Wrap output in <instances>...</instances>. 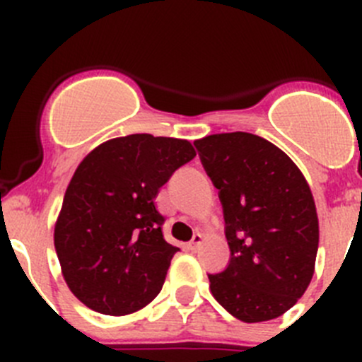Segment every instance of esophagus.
Returning <instances> with one entry per match:
<instances>
[{
	"label": "esophagus",
	"instance_id": "1",
	"mask_svg": "<svg viewBox=\"0 0 362 362\" xmlns=\"http://www.w3.org/2000/svg\"><path fill=\"white\" fill-rule=\"evenodd\" d=\"M202 242H203V235H202V233H196V235L192 236L191 242H189L187 247H189V249H191V250H196L199 245H202Z\"/></svg>",
	"mask_w": 362,
	"mask_h": 362
}]
</instances>
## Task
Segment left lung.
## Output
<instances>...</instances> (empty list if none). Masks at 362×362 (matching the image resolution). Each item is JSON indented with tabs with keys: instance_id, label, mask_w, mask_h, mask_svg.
Here are the masks:
<instances>
[{
	"instance_id": "left-lung-1",
	"label": "left lung",
	"mask_w": 362,
	"mask_h": 362,
	"mask_svg": "<svg viewBox=\"0 0 362 362\" xmlns=\"http://www.w3.org/2000/svg\"><path fill=\"white\" fill-rule=\"evenodd\" d=\"M222 203L231 259L208 275L214 298L243 322L284 315L315 272L319 217L312 191L276 145L257 134L221 133L194 141Z\"/></svg>"
}]
</instances>
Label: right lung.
<instances>
[{"instance_id":"add662e5","label":"right lung","mask_w":362,"mask_h":362,"mask_svg":"<svg viewBox=\"0 0 362 362\" xmlns=\"http://www.w3.org/2000/svg\"><path fill=\"white\" fill-rule=\"evenodd\" d=\"M196 156L180 138L129 134L98 145L73 173L54 228L69 291L103 315H129L163 287L180 249L163 236L159 189Z\"/></svg>"}]
</instances>
